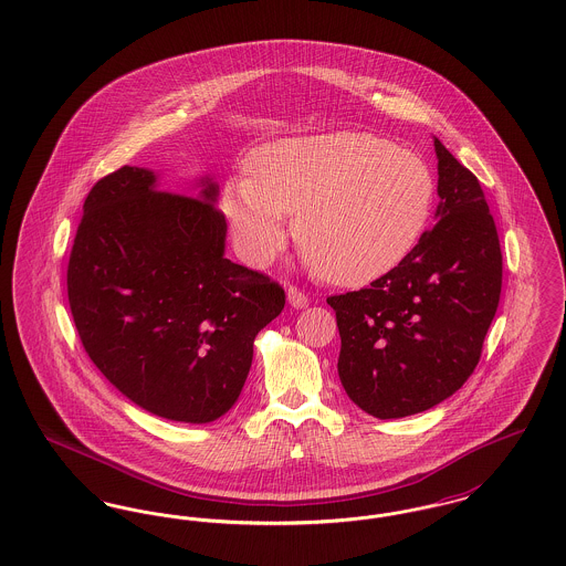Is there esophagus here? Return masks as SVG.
Here are the masks:
<instances>
[{
    "label": "esophagus",
    "instance_id": "obj_1",
    "mask_svg": "<svg viewBox=\"0 0 566 566\" xmlns=\"http://www.w3.org/2000/svg\"><path fill=\"white\" fill-rule=\"evenodd\" d=\"M286 298H289V305L295 307V310H303V307H307V303H310L307 295H303L295 286H291V289L286 291Z\"/></svg>",
    "mask_w": 566,
    "mask_h": 566
}]
</instances>
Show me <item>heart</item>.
I'll return each mask as SVG.
<instances>
[{"label":"heart","instance_id":"1","mask_svg":"<svg viewBox=\"0 0 566 566\" xmlns=\"http://www.w3.org/2000/svg\"><path fill=\"white\" fill-rule=\"evenodd\" d=\"M437 195L418 153L363 132L284 137L254 148L245 178L222 189V212L243 261L268 268L295 212L303 261L335 284H369L422 240Z\"/></svg>","mask_w":566,"mask_h":566}]
</instances>
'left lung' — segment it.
<instances>
[{
    "mask_svg": "<svg viewBox=\"0 0 566 566\" xmlns=\"http://www.w3.org/2000/svg\"><path fill=\"white\" fill-rule=\"evenodd\" d=\"M432 144L434 227L369 289L326 298L342 337V386L379 420L452 397L480 360L501 298L503 256L484 190L437 137Z\"/></svg>",
    "mask_w": 566,
    "mask_h": 566,
    "instance_id": "1",
    "label": "left lung"
}]
</instances>
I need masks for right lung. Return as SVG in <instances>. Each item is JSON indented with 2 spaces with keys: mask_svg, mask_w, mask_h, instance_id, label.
<instances>
[{
  "mask_svg": "<svg viewBox=\"0 0 566 566\" xmlns=\"http://www.w3.org/2000/svg\"><path fill=\"white\" fill-rule=\"evenodd\" d=\"M125 165L82 206L67 296L82 346L132 403L174 422L208 424L240 399L261 328L284 291L224 256L214 176L195 197Z\"/></svg>",
  "mask_w": 566,
  "mask_h": 566,
  "instance_id": "add662e5",
  "label": "right lung"
}]
</instances>
